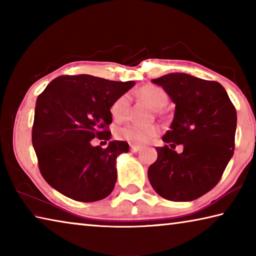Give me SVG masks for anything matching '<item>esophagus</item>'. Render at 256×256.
I'll list each match as a JSON object with an SVG mask.
<instances>
[{
	"mask_svg": "<svg viewBox=\"0 0 256 256\" xmlns=\"http://www.w3.org/2000/svg\"><path fill=\"white\" fill-rule=\"evenodd\" d=\"M140 149H141V146H134V144L130 146V150H131L132 152H138Z\"/></svg>",
	"mask_w": 256,
	"mask_h": 256,
	"instance_id": "obj_1",
	"label": "esophagus"
}]
</instances>
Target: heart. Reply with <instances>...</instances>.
Segmentation results:
<instances>
[{"mask_svg": "<svg viewBox=\"0 0 256 256\" xmlns=\"http://www.w3.org/2000/svg\"><path fill=\"white\" fill-rule=\"evenodd\" d=\"M142 99L154 108L162 110L168 104V94L162 88L156 84H144L138 90ZM130 110V96L128 94H123L115 99V102L110 106V115L118 122H123L128 118ZM158 134V128L154 125L149 126H141L138 124H128L125 126L118 128L116 131V136L120 140H124L131 144H144Z\"/></svg>", "mask_w": 256, "mask_h": 256, "instance_id": "1", "label": "heart"}]
</instances>
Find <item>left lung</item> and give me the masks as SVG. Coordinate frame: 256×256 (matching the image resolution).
Segmentation results:
<instances>
[{"mask_svg": "<svg viewBox=\"0 0 256 256\" xmlns=\"http://www.w3.org/2000/svg\"><path fill=\"white\" fill-rule=\"evenodd\" d=\"M176 104L175 116L156 148L158 158L148 170L150 184L170 201H192L222 178L235 149L237 115L224 86L185 73L152 80ZM184 146L177 154L176 145Z\"/></svg>", "mask_w": 256, "mask_h": 256, "instance_id": "8db88e82", "label": "left lung"}]
</instances>
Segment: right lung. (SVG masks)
<instances>
[{
    "label": "right lung",
    "instance_id": "1",
    "mask_svg": "<svg viewBox=\"0 0 256 256\" xmlns=\"http://www.w3.org/2000/svg\"><path fill=\"white\" fill-rule=\"evenodd\" d=\"M136 82L79 74L60 76L37 98L32 140L44 180L63 196L80 202L107 198L118 178L116 158L128 144L108 141L110 106Z\"/></svg>",
    "mask_w": 256,
    "mask_h": 256
}]
</instances>
